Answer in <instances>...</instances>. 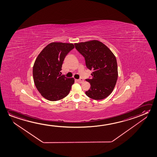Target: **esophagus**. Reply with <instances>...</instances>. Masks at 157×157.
<instances>
[{
	"label": "esophagus",
	"instance_id": "obj_1",
	"mask_svg": "<svg viewBox=\"0 0 157 157\" xmlns=\"http://www.w3.org/2000/svg\"><path fill=\"white\" fill-rule=\"evenodd\" d=\"M77 82H79V83H82V82L84 81V80L83 79H82V78H80L79 80H77Z\"/></svg>",
	"mask_w": 157,
	"mask_h": 157
}]
</instances>
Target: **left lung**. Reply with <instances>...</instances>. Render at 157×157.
Returning a JSON list of instances; mask_svg holds the SVG:
<instances>
[{
    "mask_svg": "<svg viewBox=\"0 0 157 157\" xmlns=\"http://www.w3.org/2000/svg\"><path fill=\"white\" fill-rule=\"evenodd\" d=\"M75 46L85 57L87 68L93 71L92 78L86 80L90 88L86 94L94 100L107 97L114 89L118 78L115 55L106 45L97 40L75 43Z\"/></svg>",
    "mask_w": 157,
    "mask_h": 157,
    "instance_id": "1",
    "label": "left lung"
}]
</instances>
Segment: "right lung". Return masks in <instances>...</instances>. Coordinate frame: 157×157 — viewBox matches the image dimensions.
Returning <instances> with one entry per match:
<instances>
[{"instance_id":"1","label":"right lung","mask_w":157,"mask_h":157,"mask_svg":"<svg viewBox=\"0 0 157 157\" xmlns=\"http://www.w3.org/2000/svg\"><path fill=\"white\" fill-rule=\"evenodd\" d=\"M74 48L73 44L52 42L37 56L33 67V79L45 99L57 101L69 93L75 80L61 75L60 71L65 56Z\"/></svg>"}]
</instances>
